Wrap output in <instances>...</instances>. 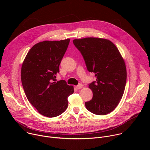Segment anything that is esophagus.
Listing matches in <instances>:
<instances>
[{"mask_svg": "<svg viewBox=\"0 0 150 150\" xmlns=\"http://www.w3.org/2000/svg\"><path fill=\"white\" fill-rule=\"evenodd\" d=\"M83 87V85L82 84H81V83H79V84H78L77 86H76V88L77 89V90H79V89H81V88H82Z\"/></svg>", "mask_w": 150, "mask_h": 150, "instance_id": "esophagus-1", "label": "esophagus"}]
</instances>
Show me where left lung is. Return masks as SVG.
I'll return each mask as SVG.
<instances>
[{
  "label": "left lung",
  "instance_id": "obj_1",
  "mask_svg": "<svg viewBox=\"0 0 150 150\" xmlns=\"http://www.w3.org/2000/svg\"><path fill=\"white\" fill-rule=\"evenodd\" d=\"M73 42L87 70L96 77L88 84L93 96L85 107L97 115L112 112L123 96L126 82L125 63L119 50L110 40L100 38L75 39Z\"/></svg>",
  "mask_w": 150,
  "mask_h": 150
}]
</instances>
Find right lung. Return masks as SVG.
Listing matches in <instances>:
<instances>
[{
    "label": "right lung",
    "instance_id": "obj_1",
    "mask_svg": "<svg viewBox=\"0 0 150 150\" xmlns=\"http://www.w3.org/2000/svg\"><path fill=\"white\" fill-rule=\"evenodd\" d=\"M69 39L45 41L35 45L27 53L21 68V81L28 100L46 117L60 115L68 105L74 87L65 81H56L59 65Z\"/></svg>",
    "mask_w": 150,
    "mask_h": 150
}]
</instances>
